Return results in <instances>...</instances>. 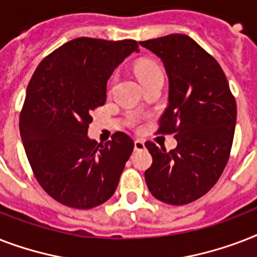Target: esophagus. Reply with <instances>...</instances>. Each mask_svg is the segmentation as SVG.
Returning <instances> with one entry per match:
<instances>
[{
	"mask_svg": "<svg viewBox=\"0 0 257 257\" xmlns=\"http://www.w3.org/2000/svg\"><path fill=\"white\" fill-rule=\"evenodd\" d=\"M144 148H145L144 140H140V139L135 140V149H136V151H143Z\"/></svg>",
	"mask_w": 257,
	"mask_h": 257,
	"instance_id": "obj_1",
	"label": "esophagus"
}]
</instances>
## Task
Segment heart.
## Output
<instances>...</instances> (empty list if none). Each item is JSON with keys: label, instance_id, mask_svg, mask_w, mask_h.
<instances>
[{"label": "heart", "instance_id": "b5f03b06", "mask_svg": "<svg viewBox=\"0 0 257 257\" xmlns=\"http://www.w3.org/2000/svg\"><path fill=\"white\" fill-rule=\"evenodd\" d=\"M135 72L143 85L153 81L155 78L163 77V70L155 61L151 60H140L135 64Z\"/></svg>", "mask_w": 257, "mask_h": 257}]
</instances>
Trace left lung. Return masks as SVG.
I'll return each instance as SVG.
<instances>
[{
  "label": "left lung",
  "mask_w": 257,
  "mask_h": 257,
  "mask_svg": "<svg viewBox=\"0 0 257 257\" xmlns=\"http://www.w3.org/2000/svg\"><path fill=\"white\" fill-rule=\"evenodd\" d=\"M140 45L164 62L168 105L157 132L175 135L177 140L169 152L152 141L145 143L153 159L145 181L157 200L185 205L211 191L229 160L237 113L235 97L219 62L185 34Z\"/></svg>",
  "instance_id": "obj_1"
}]
</instances>
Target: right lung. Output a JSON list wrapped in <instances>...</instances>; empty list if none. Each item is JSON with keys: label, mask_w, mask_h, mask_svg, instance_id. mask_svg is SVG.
<instances>
[{"label": "right lung", "mask_w": 257, "mask_h": 257, "mask_svg": "<svg viewBox=\"0 0 257 257\" xmlns=\"http://www.w3.org/2000/svg\"><path fill=\"white\" fill-rule=\"evenodd\" d=\"M135 40L80 37L46 56L30 78L20 133L36 179L56 201L90 209L112 197L135 143L124 132L89 140L90 112L106 100V82Z\"/></svg>", "instance_id": "add662e5"}]
</instances>
